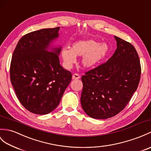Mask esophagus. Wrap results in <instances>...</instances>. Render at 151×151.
Masks as SVG:
<instances>
[{
  "instance_id": "obj_1",
  "label": "esophagus",
  "mask_w": 151,
  "mask_h": 151,
  "mask_svg": "<svg viewBox=\"0 0 151 151\" xmlns=\"http://www.w3.org/2000/svg\"><path fill=\"white\" fill-rule=\"evenodd\" d=\"M72 78L73 80H78L80 78V76L78 74H77V73H75L74 75H73Z\"/></svg>"
}]
</instances>
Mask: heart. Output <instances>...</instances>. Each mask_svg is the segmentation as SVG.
<instances>
[{
    "instance_id": "b5f03b06",
    "label": "heart",
    "mask_w": 151,
    "mask_h": 151,
    "mask_svg": "<svg viewBox=\"0 0 151 151\" xmlns=\"http://www.w3.org/2000/svg\"><path fill=\"white\" fill-rule=\"evenodd\" d=\"M109 51L108 45L93 39L76 42L72 45L71 50L64 48L61 55L64 64L70 68L76 61V57H82V65L89 68L95 65L107 55Z\"/></svg>"
}]
</instances>
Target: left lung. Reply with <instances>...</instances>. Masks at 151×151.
Segmentation results:
<instances>
[{
    "label": "left lung",
    "mask_w": 151,
    "mask_h": 151,
    "mask_svg": "<svg viewBox=\"0 0 151 151\" xmlns=\"http://www.w3.org/2000/svg\"><path fill=\"white\" fill-rule=\"evenodd\" d=\"M113 55L82 77L81 105L93 118L107 119L121 112L138 88L141 65L138 52L128 42L114 36Z\"/></svg>",
    "instance_id": "obj_1"
}]
</instances>
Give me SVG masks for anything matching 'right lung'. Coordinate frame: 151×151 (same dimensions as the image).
Returning <instances> with one entry per match:
<instances>
[{"label": "right lung", "instance_id": "obj_1", "mask_svg": "<svg viewBox=\"0 0 151 151\" xmlns=\"http://www.w3.org/2000/svg\"><path fill=\"white\" fill-rule=\"evenodd\" d=\"M59 27L24 35L17 43L10 64V80L21 104L31 113L46 114L57 107L72 79L60 64L61 47L46 49L58 37Z\"/></svg>", "mask_w": 151, "mask_h": 151}]
</instances>
